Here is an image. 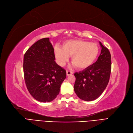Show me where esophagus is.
<instances>
[{
    "instance_id": "esophagus-1",
    "label": "esophagus",
    "mask_w": 133,
    "mask_h": 133,
    "mask_svg": "<svg viewBox=\"0 0 133 133\" xmlns=\"http://www.w3.org/2000/svg\"><path fill=\"white\" fill-rule=\"evenodd\" d=\"M72 74H73V72H72V71H69V70H67V71H66V75H67V76L71 75H72Z\"/></svg>"
}]
</instances>
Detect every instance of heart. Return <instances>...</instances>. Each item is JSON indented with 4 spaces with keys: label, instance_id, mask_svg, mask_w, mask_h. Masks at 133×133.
Returning <instances> with one entry per match:
<instances>
[{
    "label": "heart",
    "instance_id": "heart-1",
    "mask_svg": "<svg viewBox=\"0 0 133 133\" xmlns=\"http://www.w3.org/2000/svg\"><path fill=\"white\" fill-rule=\"evenodd\" d=\"M96 44L82 40H70L62 46H56L54 54L57 62L61 66L65 64L71 56V61L78 69H83L92 64L98 54Z\"/></svg>",
    "mask_w": 133,
    "mask_h": 133
}]
</instances>
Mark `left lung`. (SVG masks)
I'll return each instance as SVG.
<instances>
[{"instance_id":"1","label":"left lung","mask_w":133,"mask_h":133,"mask_svg":"<svg viewBox=\"0 0 133 133\" xmlns=\"http://www.w3.org/2000/svg\"><path fill=\"white\" fill-rule=\"evenodd\" d=\"M99 44L102 50L97 61L84 70L74 74V91L79 98L85 101L97 98L109 81L111 69L110 53L101 42Z\"/></svg>"}]
</instances>
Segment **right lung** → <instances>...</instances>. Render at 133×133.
Returning a JSON list of instances; mask_svg holds the SVG:
<instances>
[{"instance_id":"add662e5","label":"right lung","mask_w":133,"mask_h":133,"mask_svg":"<svg viewBox=\"0 0 133 133\" xmlns=\"http://www.w3.org/2000/svg\"><path fill=\"white\" fill-rule=\"evenodd\" d=\"M54 49L49 38L36 42L25 52L23 70L27 89L35 99L49 102L59 93L66 71L55 61Z\"/></svg>"}]
</instances>
